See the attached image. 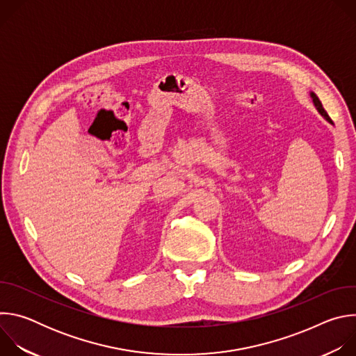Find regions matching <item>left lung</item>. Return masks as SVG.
<instances>
[{"label": "left lung", "mask_w": 356, "mask_h": 356, "mask_svg": "<svg viewBox=\"0 0 356 356\" xmlns=\"http://www.w3.org/2000/svg\"><path fill=\"white\" fill-rule=\"evenodd\" d=\"M310 95H312V98H313V103H314V106H316L317 111H318V113H320V114H321V115L324 117V120H325V121H328L330 124H334V122H332V120H331V118L328 117L327 111H325V110L323 108V104H321V101L318 99V97L316 95V92H313V91H312V92H310Z\"/></svg>", "instance_id": "1"}]
</instances>
